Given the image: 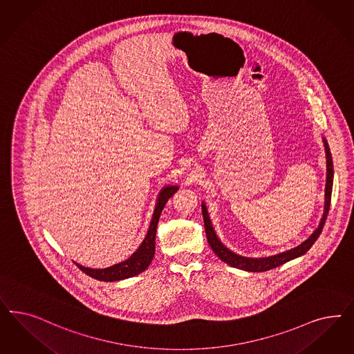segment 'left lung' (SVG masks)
I'll return each mask as SVG.
<instances>
[{
    "label": "left lung",
    "instance_id": "1",
    "mask_svg": "<svg viewBox=\"0 0 354 354\" xmlns=\"http://www.w3.org/2000/svg\"><path fill=\"white\" fill-rule=\"evenodd\" d=\"M324 142V149H326V158H327V180H326V203H324V214L320 220L319 227L314 230V233L308 237V240L304 241L301 245H298L297 248H293L290 250L271 255V257H266V258H246V257H241L239 254L229 250L228 248H225L221 241L217 239L216 233L214 230V227L211 224V220L208 216L207 208L205 203H202V214H203V221H205V236L208 245L211 246V249L215 251L217 257L227 263L229 266L234 267V268H240L243 271H249V272H264L268 270L276 268L284 263L289 262L295 258H298L301 255H304L306 251L314 245V242L318 240L322 229L326 224L327 215L330 211V205H331L332 185H333V162H332V155L327 140L323 138Z\"/></svg>",
    "mask_w": 354,
    "mask_h": 354
}]
</instances>
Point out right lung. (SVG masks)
<instances>
[{
	"label": "right lung",
	"mask_w": 354,
	"mask_h": 354,
	"mask_svg": "<svg viewBox=\"0 0 354 354\" xmlns=\"http://www.w3.org/2000/svg\"><path fill=\"white\" fill-rule=\"evenodd\" d=\"M177 190H178V186H165L160 192L158 202H156L155 209H153V215L151 218V224H149V228L147 230V234H146L143 242L140 243V246L138 248L137 251L133 252V255L130 258H127L124 262L117 263L114 266L102 268V270L83 267L78 263L74 262L75 266H78V268L80 271H83L84 274L91 276L96 280H100V281L124 280V279H129V277H133V276H137L140 272H143L151 264V261L153 259V255H155L156 228H158L161 211H162L164 205H167L168 199Z\"/></svg>",
	"instance_id": "1"
}]
</instances>
